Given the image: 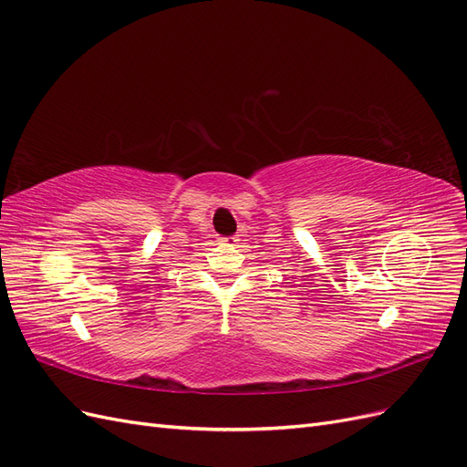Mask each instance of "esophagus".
<instances>
[{"mask_svg":"<svg viewBox=\"0 0 467 467\" xmlns=\"http://www.w3.org/2000/svg\"><path fill=\"white\" fill-rule=\"evenodd\" d=\"M220 244H222V245H230V247H234V245L237 244V239H235L234 235H230V237H220Z\"/></svg>","mask_w":467,"mask_h":467,"instance_id":"1","label":"esophagus"}]
</instances>
